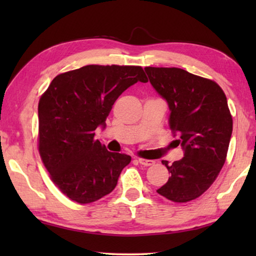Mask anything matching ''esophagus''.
<instances>
[{
  "instance_id": "esophagus-1",
  "label": "esophagus",
  "mask_w": 256,
  "mask_h": 256,
  "mask_svg": "<svg viewBox=\"0 0 256 256\" xmlns=\"http://www.w3.org/2000/svg\"><path fill=\"white\" fill-rule=\"evenodd\" d=\"M138 162H140L141 164H144V166H151V164H154V160H149V159H144V158H138Z\"/></svg>"
}]
</instances>
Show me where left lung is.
<instances>
[{"mask_svg": "<svg viewBox=\"0 0 256 256\" xmlns=\"http://www.w3.org/2000/svg\"><path fill=\"white\" fill-rule=\"evenodd\" d=\"M151 86L167 102L170 128L184 157L172 164L170 177L157 193L172 202H188L206 192L226 162L232 118L226 94L214 81L178 68H144Z\"/></svg>", "mask_w": 256, "mask_h": 256, "instance_id": "left-lung-1", "label": "left lung"}]
</instances>
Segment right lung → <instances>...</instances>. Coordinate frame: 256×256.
I'll return each mask as SVG.
<instances>
[{
    "mask_svg": "<svg viewBox=\"0 0 256 256\" xmlns=\"http://www.w3.org/2000/svg\"><path fill=\"white\" fill-rule=\"evenodd\" d=\"M148 82L141 66H86L55 76L38 104V148L60 192L78 203L110 194L131 162L94 140L112 105L128 86Z\"/></svg>",
    "mask_w": 256,
    "mask_h": 256,
    "instance_id": "obj_1",
    "label": "right lung"
}]
</instances>
